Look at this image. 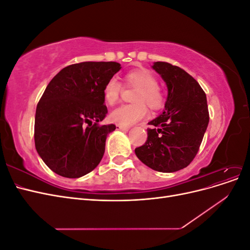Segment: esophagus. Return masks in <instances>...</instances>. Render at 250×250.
Listing matches in <instances>:
<instances>
[{
  "label": "esophagus",
  "instance_id": "esophagus-1",
  "mask_svg": "<svg viewBox=\"0 0 250 250\" xmlns=\"http://www.w3.org/2000/svg\"><path fill=\"white\" fill-rule=\"evenodd\" d=\"M117 128L119 130H124V131H128L130 129V127H128V126H123V125H117Z\"/></svg>",
  "mask_w": 250,
  "mask_h": 250
}]
</instances>
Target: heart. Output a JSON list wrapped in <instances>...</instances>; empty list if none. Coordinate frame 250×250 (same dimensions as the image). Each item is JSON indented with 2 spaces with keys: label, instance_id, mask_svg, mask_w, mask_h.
<instances>
[{
  "label": "heart",
  "instance_id": "obj_1",
  "mask_svg": "<svg viewBox=\"0 0 250 250\" xmlns=\"http://www.w3.org/2000/svg\"><path fill=\"white\" fill-rule=\"evenodd\" d=\"M124 81L127 86L135 87L137 90L133 95L132 104L121 105L110 113V120L113 123L130 126L142 120L147 115L145 104L151 109H158L164 104V95L158 87L156 77L146 69H135L128 72ZM122 85L116 79L111 78L107 81L103 89L104 99L109 105L116 104L119 100Z\"/></svg>",
  "mask_w": 250,
  "mask_h": 250
}]
</instances>
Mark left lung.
<instances>
[{
  "label": "left lung",
  "instance_id": "8db88e82",
  "mask_svg": "<svg viewBox=\"0 0 250 250\" xmlns=\"http://www.w3.org/2000/svg\"><path fill=\"white\" fill-rule=\"evenodd\" d=\"M152 69L168 88L162 115L150 121L148 138L135 148L139 160L158 172L171 173L186 168L197 154L209 116L207 96L191 75L179 66L156 62Z\"/></svg>",
  "mask_w": 250,
  "mask_h": 250
}]
</instances>
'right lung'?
I'll return each instance as SVG.
<instances>
[{"instance_id": "1", "label": "right lung", "mask_w": 250, "mask_h": 250, "mask_svg": "<svg viewBox=\"0 0 250 250\" xmlns=\"http://www.w3.org/2000/svg\"><path fill=\"white\" fill-rule=\"evenodd\" d=\"M120 70L113 62L71 64L44 89L35 112V148L58 175L78 178L101 162L107 135L116 129L99 125L107 113L103 89Z\"/></svg>"}]
</instances>
